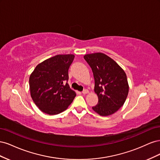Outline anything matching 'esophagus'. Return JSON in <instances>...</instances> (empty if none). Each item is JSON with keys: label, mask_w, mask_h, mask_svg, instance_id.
<instances>
[{"label": "esophagus", "mask_w": 160, "mask_h": 160, "mask_svg": "<svg viewBox=\"0 0 160 160\" xmlns=\"http://www.w3.org/2000/svg\"><path fill=\"white\" fill-rule=\"evenodd\" d=\"M88 93H89V91L87 90V89H85V90L82 91V93H83V94H88Z\"/></svg>", "instance_id": "obj_1"}]
</instances>
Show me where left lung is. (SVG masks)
I'll list each match as a JSON object with an SVG mask.
<instances>
[{
	"instance_id": "left-lung-1",
	"label": "left lung",
	"mask_w": 160,
	"mask_h": 160,
	"mask_svg": "<svg viewBox=\"0 0 160 160\" xmlns=\"http://www.w3.org/2000/svg\"><path fill=\"white\" fill-rule=\"evenodd\" d=\"M95 79V93L99 101L93 110L101 116L115 113L123 105L129 93V84L124 70L103 52L84 55Z\"/></svg>"
}]
</instances>
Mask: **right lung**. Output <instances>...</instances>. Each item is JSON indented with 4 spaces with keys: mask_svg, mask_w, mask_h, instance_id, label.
Returning a JSON list of instances; mask_svg holds the SVG:
<instances>
[{
    "mask_svg": "<svg viewBox=\"0 0 160 160\" xmlns=\"http://www.w3.org/2000/svg\"><path fill=\"white\" fill-rule=\"evenodd\" d=\"M75 55H57L38 64L29 77L31 96L42 112L57 115L66 110L76 96L67 81Z\"/></svg>",
    "mask_w": 160,
    "mask_h": 160,
    "instance_id": "1",
    "label": "right lung"
}]
</instances>
